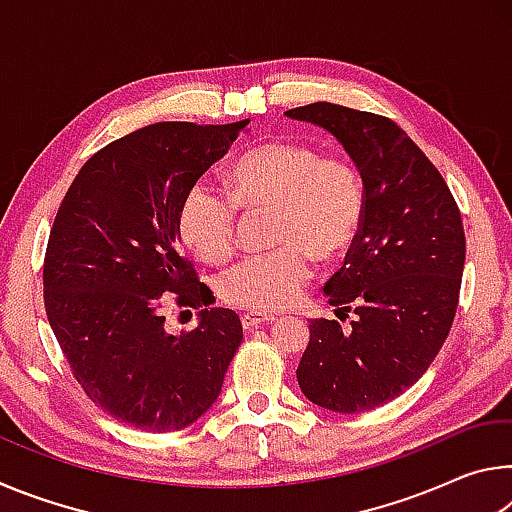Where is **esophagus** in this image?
<instances>
[{
  "label": "esophagus",
  "instance_id": "obj_1",
  "mask_svg": "<svg viewBox=\"0 0 512 512\" xmlns=\"http://www.w3.org/2000/svg\"><path fill=\"white\" fill-rule=\"evenodd\" d=\"M275 316L271 314H264V311H248V314L241 316V325L244 329H255V327H262L264 323H273Z\"/></svg>",
  "mask_w": 512,
  "mask_h": 512
}]
</instances>
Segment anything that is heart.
Wrapping results in <instances>:
<instances>
[{
  "label": "heart",
  "instance_id": "b5f03b06",
  "mask_svg": "<svg viewBox=\"0 0 512 512\" xmlns=\"http://www.w3.org/2000/svg\"><path fill=\"white\" fill-rule=\"evenodd\" d=\"M228 196L198 180L178 207V232L205 262H223L235 246L237 207L271 205V239L280 244L241 259L219 280L228 305L280 311L296 305L311 277V255L334 259L357 239L363 185L343 158H320L296 142H266L223 171Z\"/></svg>",
  "mask_w": 512,
  "mask_h": 512
}]
</instances>
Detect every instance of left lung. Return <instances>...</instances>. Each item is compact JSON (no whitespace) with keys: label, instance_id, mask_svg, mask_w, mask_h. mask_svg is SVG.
I'll use <instances>...</instances> for the list:
<instances>
[{"label":"left lung","instance_id":"1","mask_svg":"<svg viewBox=\"0 0 512 512\" xmlns=\"http://www.w3.org/2000/svg\"><path fill=\"white\" fill-rule=\"evenodd\" d=\"M323 128L357 167L363 221L325 296L336 314L309 323L296 370L309 402L363 413L418 381L452 329L465 266V232L452 192L395 121L336 103L284 112Z\"/></svg>","mask_w":512,"mask_h":512}]
</instances>
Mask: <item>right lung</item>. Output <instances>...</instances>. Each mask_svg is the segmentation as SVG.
Returning a JSON list of instances; mask_svg holds the SVG:
<instances>
[{
  "label": "right lung",
  "instance_id": "obj_1",
  "mask_svg": "<svg viewBox=\"0 0 512 512\" xmlns=\"http://www.w3.org/2000/svg\"><path fill=\"white\" fill-rule=\"evenodd\" d=\"M248 121L144 126L94 153L58 207L42 273L49 325L85 395L128 427L194 424L244 341L180 253L178 207ZM167 292L206 307L192 333L163 329Z\"/></svg>",
  "mask_w": 512,
  "mask_h": 512
}]
</instances>
